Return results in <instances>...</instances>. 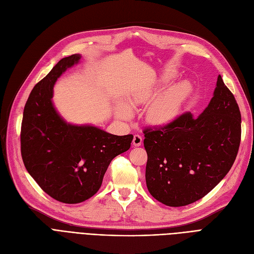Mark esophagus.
Instances as JSON below:
<instances>
[{
    "label": "esophagus",
    "mask_w": 254,
    "mask_h": 254,
    "mask_svg": "<svg viewBox=\"0 0 254 254\" xmlns=\"http://www.w3.org/2000/svg\"><path fill=\"white\" fill-rule=\"evenodd\" d=\"M142 143H143V137H142L141 135L135 134V135L133 136V139H132L133 146H134V147H138V146L142 145Z\"/></svg>",
    "instance_id": "esophagus-1"
}]
</instances>
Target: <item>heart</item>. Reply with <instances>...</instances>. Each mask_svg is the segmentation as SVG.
<instances>
[{
  "label": "heart",
  "instance_id": "heart-1",
  "mask_svg": "<svg viewBox=\"0 0 254 254\" xmlns=\"http://www.w3.org/2000/svg\"><path fill=\"white\" fill-rule=\"evenodd\" d=\"M177 76V70L166 69L157 77L134 86L128 94L127 104L121 103L117 106V117L121 120L130 121L133 117L131 108H137L149 103L145 109V119L148 123L155 126L170 124L180 116L184 105L193 90L191 82L184 80L159 92Z\"/></svg>",
  "mask_w": 254,
  "mask_h": 254
}]
</instances>
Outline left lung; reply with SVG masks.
Returning <instances> with one entry per match:
<instances>
[{"label": "left lung", "instance_id": "left-lung-1", "mask_svg": "<svg viewBox=\"0 0 254 254\" xmlns=\"http://www.w3.org/2000/svg\"><path fill=\"white\" fill-rule=\"evenodd\" d=\"M144 134L148 191L166 206H186L209 193L232 167L241 142L239 105L218 75L198 117L184 113Z\"/></svg>", "mask_w": 254, "mask_h": 254}]
</instances>
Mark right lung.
<instances>
[{
  "label": "right lung",
  "instance_id": "obj_1",
  "mask_svg": "<svg viewBox=\"0 0 254 254\" xmlns=\"http://www.w3.org/2000/svg\"><path fill=\"white\" fill-rule=\"evenodd\" d=\"M81 59L78 54L62 59L33 87L21 130L26 169L48 195L65 204L82 203L97 193L110 162L127 151L133 138L93 125L67 123L57 111L54 86Z\"/></svg>",
  "mask_w": 254,
  "mask_h": 254
}]
</instances>
